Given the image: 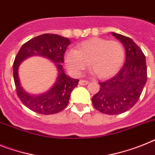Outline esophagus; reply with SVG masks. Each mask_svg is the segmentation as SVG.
Wrapping results in <instances>:
<instances>
[{"instance_id": "esophagus-1", "label": "esophagus", "mask_w": 155, "mask_h": 155, "mask_svg": "<svg viewBox=\"0 0 155 155\" xmlns=\"http://www.w3.org/2000/svg\"><path fill=\"white\" fill-rule=\"evenodd\" d=\"M88 84H89V82L87 81V80H80V85L85 86V85H87Z\"/></svg>"}]
</instances>
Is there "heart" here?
Listing matches in <instances>:
<instances>
[{"instance_id": "heart-1", "label": "heart", "mask_w": 155, "mask_h": 155, "mask_svg": "<svg viewBox=\"0 0 155 155\" xmlns=\"http://www.w3.org/2000/svg\"><path fill=\"white\" fill-rule=\"evenodd\" d=\"M124 60V49L119 41L92 38L79 44L75 50L67 52L64 63L75 75H80L88 63L97 77L106 79L117 72Z\"/></svg>"}]
</instances>
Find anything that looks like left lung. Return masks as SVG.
Wrapping results in <instances>:
<instances>
[{"label":"left lung","instance_id":"obj_1","mask_svg":"<svg viewBox=\"0 0 155 155\" xmlns=\"http://www.w3.org/2000/svg\"><path fill=\"white\" fill-rule=\"evenodd\" d=\"M124 47L125 62L118 73L99 83L100 90L92 97L94 107L109 115L128 111L137 102L147 80L146 58L132 38L111 32Z\"/></svg>","mask_w":155,"mask_h":155}]
</instances>
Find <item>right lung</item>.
Masks as SVG:
<instances>
[{
  "instance_id": "1",
  "label": "right lung",
  "mask_w": 155,
  "mask_h": 155,
  "mask_svg": "<svg viewBox=\"0 0 155 155\" xmlns=\"http://www.w3.org/2000/svg\"><path fill=\"white\" fill-rule=\"evenodd\" d=\"M71 41L68 38L53 34H44L22 45L13 64V77L18 97L25 106L37 114L49 115L59 113L68 106L72 90L80 80L69 77L64 70V55ZM39 55L51 60L58 71L56 82L47 92L32 95L21 87L18 68L25 59Z\"/></svg>"
}]
</instances>
